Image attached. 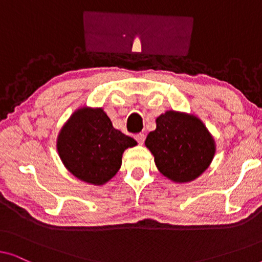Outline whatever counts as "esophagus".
<instances>
[{
  "label": "esophagus",
  "instance_id": "34e87169",
  "mask_svg": "<svg viewBox=\"0 0 262 262\" xmlns=\"http://www.w3.org/2000/svg\"><path fill=\"white\" fill-rule=\"evenodd\" d=\"M136 139H137V142L139 143V144H143L145 141V135L144 134H139L136 136Z\"/></svg>",
  "mask_w": 262,
  "mask_h": 262
}]
</instances>
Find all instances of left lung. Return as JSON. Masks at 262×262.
Segmentation results:
<instances>
[{
	"instance_id": "obj_1",
	"label": "left lung",
	"mask_w": 262,
	"mask_h": 262,
	"mask_svg": "<svg viewBox=\"0 0 262 262\" xmlns=\"http://www.w3.org/2000/svg\"><path fill=\"white\" fill-rule=\"evenodd\" d=\"M157 169L175 182L194 180L207 169L216 146L200 119L168 111L156 119V130L145 139Z\"/></svg>"
}]
</instances>
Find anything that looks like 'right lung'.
Wrapping results in <instances>:
<instances>
[{
  "instance_id": "right-lung-1",
  "label": "right lung",
  "mask_w": 262,
  "mask_h": 262,
  "mask_svg": "<svg viewBox=\"0 0 262 262\" xmlns=\"http://www.w3.org/2000/svg\"><path fill=\"white\" fill-rule=\"evenodd\" d=\"M136 144L113 127L102 108L83 107L62 127L57 150L71 174L88 184L103 185L119 170L124 150Z\"/></svg>"
}]
</instances>
